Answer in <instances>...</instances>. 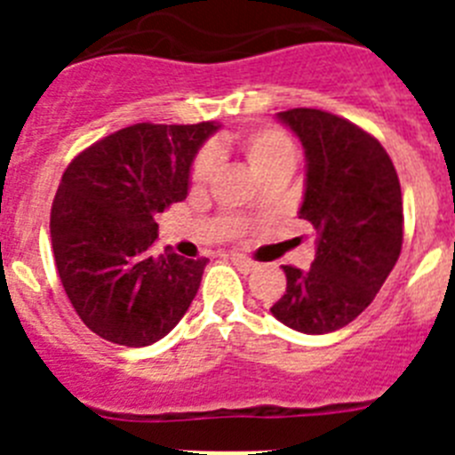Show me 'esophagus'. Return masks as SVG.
<instances>
[{"instance_id":"1","label":"esophagus","mask_w":455,"mask_h":455,"mask_svg":"<svg viewBox=\"0 0 455 455\" xmlns=\"http://www.w3.org/2000/svg\"><path fill=\"white\" fill-rule=\"evenodd\" d=\"M232 262H235V267L239 268L241 273H251V271H255V267H257L252 259H248V257H243V255H232Z\"/></svg>"}]
</instances>
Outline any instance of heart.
<instances>
[{
	"instance_id": "heart-1",
	"label": "heart",
	"mask_w": 455,
	"mask_h": 455,
	"mask_svg": "<svg viewBox=\"0 0 455 455\" xmlns=\"http://www.w3.org/2000/svg\"><path fill=\"white\" fill-rule=\"evenodd\" d=\"M239 146L243 156H246L248 166L259 178H264V175L273 171H280V168H293V162H296V148H293L291 139L283 130H277V127H259V130L248 132L246 136H241ZM214 164L216 162L212 152H203L193 162V187H203L212 178Z\"/></svg>"
}]
</instances>
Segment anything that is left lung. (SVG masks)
<instances>
[{
	"label": "left lung",
	"instance_id": "8db88e82",
	"mask_svg": "<svg viewBox=\"0 0 455 455\" xmlns=\"http://www.w3.org/2000/svg\"><path fill=\"white\" fill-rule=\"evenodd\" d=\"M277 120L305 148L299 219L316 230V255L305 271L283 267L287 289L271 315L305 335H325L363 315L399 259V175L385 148L339 116L289 108Z\"/></svg>",
	"mask_w": 455,
	"mask_h": 455
}]
</instances>
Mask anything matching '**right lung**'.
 Here are the masks:
<instances>
[{"label": "right lung", "mask_w": 455, "mask_h": 455, "mask_svg": "<svg viewBox=\"0 0 455 455\" xmlns=\"http://www.w3.org/2000/svg\"><path fill=\"white\" fill-rule=\"evenodd\" d=\"M216 123H139L104 136L63 172L52 251L79 319L118 347H150L180 323L207 259L150 255L156 214L182 203L191 164Z\"/></svg>", "instance_id": "right-lung-1"}]
</instances>
